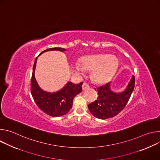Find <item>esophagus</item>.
<instances>
[{"instance_id": "esophagus-1", "label": "esophagus", "mask_w": 160, "mask_h": 160, "mask_svg": "<svg viewBox=\"0 0 160 160\" xmlns=\"http://www.w3.org/2000/svg\"><path fill=\"white\" fill-rule=\"evenodd\" d=\"M89 87H89V85H88L87 83H86V82H84V83H83V85H82V89H83V90L88 89Z\"/></svg>"}]
</instances>
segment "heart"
<instances>
[{
  "label": "heart",
  "mask_w": 160,
  "mask_h": 160,
  "mask_svg": "<svg viewBox=\"0 0 160 160\" xmlns=\"http://www.w3.org/2000/svg\"><path fill=\"white\" fill-rule=\"evenodd\" d=\"M83 67L79 63L74 66L75 70L82 73L84 68L92 70V77L97 83L106 82L116 72L118 66V59L115 56L107 54H99L83 57L81 59Z\"/></svg>",
  "instance_id": "obj_1"
}]
</instances>
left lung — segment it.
<instances>
[{
    "label": "left lung",
    "instance_id": "8db88e82",
    "mask_svg": "<svg viewBox=\"0 0 160 160\" xmlns=\"http://www.w3.org/2000/svg\"><path fill=\"white\" fill-rule=\"evenodd\" d=\"M110 83L99 87L97 100L88 105L90 112L99 119L112 118L123 109L134 89L135 77L132 75L127 88L122 92H115L110 89Z\"/></svg>",
    "mask_w": 160,
    "mask_h": 160
}]
</instances>
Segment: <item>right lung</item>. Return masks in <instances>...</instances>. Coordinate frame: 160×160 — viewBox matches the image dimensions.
<instances>
[{"label":"right lung","instance_id":"obj_1","mask_svg":"<svg viewBox=\"0 0 160 160\" xmlns=\"http://www.w3.org/2000/svg\"><path fill=\"white\" fill-rule=\"evenodd\" d=\"M49 51L64 52L66 49L61 48H53L42 52L40 55ZM37 58L35 60L31 81V93L37 106L45 113L53 117H61L72 108L74 98L82 90L83 82L78 84L68 82L65 86L56 92H48L43 90L38 85L35 77V70Z\"/></svg>","mask_w":160,"mask_h":160}]
</instances>
